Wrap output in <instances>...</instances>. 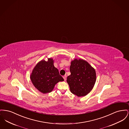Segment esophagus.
<instances>
[{
	"mask_svg": "<svg viewBox=\"0 0 129 129\" xmlns=\"http://www.w3.org/2000/svg\"><path fill=\"white\" fill-rule=\"evenodd\" d=\"M63 78L64 80L66 81V79H67V75H64V76H63Z\"/></svg>",
	"mask_w": 129,
	"mask_h": 129,
	"instance_id": "34e87169",
	"label": "esophagus"
}]
</instances>
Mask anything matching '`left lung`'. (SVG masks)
I'll use <instances>...</instances> for the list:
<instances>
[{
    "mask_svg": "<svg viewBox=\"0 0 129 129\" xmlns=\"http://www.w3.org/2000/svg\"><path fill=\"white\" fill-rule=\"evenodd\" d=\"M71 74L67 81L71 92L78 96L88 94L92 90L96 81L95 70L87 62L81 59H75L70 67Z\"/></svg>",
    "mask_w": 129,
    "mask_h": 129,
    "instance_id": "1",
    "label": "left lung"
}]
</instances>
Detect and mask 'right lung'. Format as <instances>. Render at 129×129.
I'll list each match as a JSON object with an SVG mask.
<instances>
[{"mask_svg":"<svg viewBox=\"0 0 129 129\" xmlns=\"http://www.w3.org/2000/svg\"><path fill=\"white\" fill-rule=\"evenodd\" d=\"M30 79L35 88L44 94L49 93L59 81H63L57 68H55L52 59L39 62L34 68Z\"/></svg>","mask_w":129,"mask_h":129,"instance_id":"right-lung-1","label":"right lung"}]
</instances>
